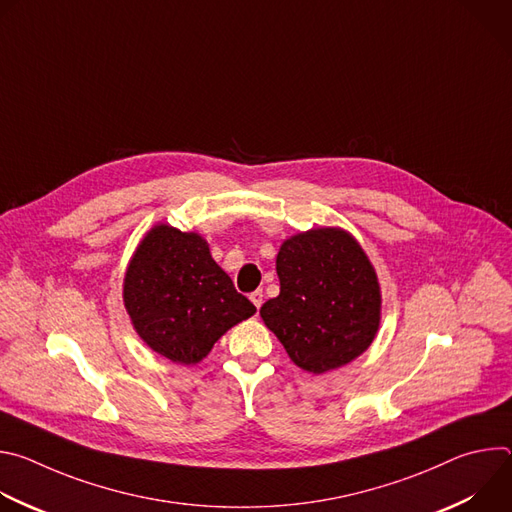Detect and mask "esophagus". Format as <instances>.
Masks as SVG:
<instances>
[{
  "mask_svg": "<svg viewBox=\"0 0 512 512\" xmlns=\"http://www.w3.org/2000/svg\"><path fill=\"white\" fill-rule=\"evenodd\" d=\"M249 298H251L253 306L259 310V308H261V304H263V291H261V289H257V291H253V294H251Z\"/></svg>",
  "mask_w": 512,
  "mask_h": 512,
  "instance_id": "esophagus-1",
  "label": "esophagus"
}]
</instances>
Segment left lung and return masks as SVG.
<instances>
[{
	"instance_id": "8db88e82",
	"label": "left lung",
	"mask_w": 512,
	"mask_h": 512,
	"mask_svg": "<svg viewBox=\"0 0 512 512\" xmlns=\"http://www.w3.org/2000/svg\"><path fill=\"white\" fill-rule=\"evenodd\" d=\"M279 296L259 314L300 369L322 375L371 346L381 324V287L358 241L336 227L283 241Z\"/></svg>"
}]
</instances>
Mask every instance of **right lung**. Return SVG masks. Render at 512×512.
<instances>
[{
    "instance_id": "obj_1",
    "label": "right lung",
    "mask_w": 512,
    "mask_h": 512,
    "mask_svg": "<svg viewBox=\"0 0 512 512\" xmlns=\"http://www.w3.org/2000/svg\"><path fill=\"white\" fill-rule=\"evenodd\" d=\"M123 304L139 338L178 364L200 362L214 342L257 308L216 265L198 233L156 225L137 245Z\"/></svg>"
}]
</instances>
